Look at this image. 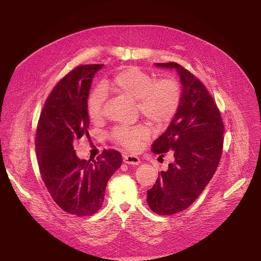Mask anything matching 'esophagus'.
Returning <instances> with one entry per match:
<instances>
[{
    "instance_id": "esophagus-1",
    "label": "esophagus",
    "mask_w": 261,
    "mask_h": 261,
    "mask_svg": "<svg viewBox=\"0 0 261 261\" xmlns=\"http://www.w3.org/2000/svg\"><path fill=\"white\" fill-rule=\"evenodd\" d=\"M123 162L129 164V165H140L141 160L135 155H125L123 156Z\"/></svg>"
}]
</instances>
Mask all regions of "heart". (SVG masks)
<instances>
[{"label": "heart", "mask_w": 261, "mask_h": 261, "mask_svg": "<svg viewBox=\"0 0 261 261\" xmlns=\"http://www.w3.org/2000/svg\"><path fill=\"white\" fill-rule=\"evenodd\" d=\"M102 89L136 101L140 113L156 128L167 126L173 119L182 99L181 86L176 79L165 77L154 80L151 75L134 66L127 67L110 81H105ZM102 89H96L88 100V113L94 121L102 117L106 99ZM149 138L150 131L144 125L119 127L112 132V139L132 152L140 150Z\"/></svg>", "instance_id": "heart-1"}]
</instances>
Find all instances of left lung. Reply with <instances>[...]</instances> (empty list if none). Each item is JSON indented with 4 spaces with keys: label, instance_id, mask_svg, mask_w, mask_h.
<instances>
[{
    "label": "left lung",
    "instance_id": "left-lung-1",
    "mask_svg": "<svg viewBox=\"0 0 261 261\" xmlns=\"http://www.w3.org/2000/svg\"><path fill=\"white\" fill-rule=\"evenodd\" d=\"M154 65L174 68L182 85L180 108L151 149L160 156L173 154L167 170L147 191L150 210L164 216L189 207L210 183L222 154L224 126L211 94L195 75L175 62Z\"/></svg>",
    "mask_w": 261,
    "mask_h": 261
}]
</instances>
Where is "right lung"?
Instances as JSON below:
<instances>
[{
    "label": "right lung",
    "mask_w": 261,
    "mask_h": 261,
    "mask_svg": "<svg viewBox=\"0 0 261 261\" xmlns=\"http://www.w3.org/2000/svg\"><path fill=\"white\" fill-rule=\"evenodd\" d=\"M103 64L76 67L53 89L40 114L36 154L42 180L64 212L92 216L101 207L108 181L120 167L116 150H103L97 160H80L73 144L89 138L88 98L94 75Z\"/></svg>",
    "instance_id": "obj_1"
}]
</instances>
